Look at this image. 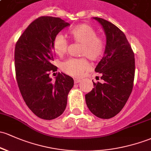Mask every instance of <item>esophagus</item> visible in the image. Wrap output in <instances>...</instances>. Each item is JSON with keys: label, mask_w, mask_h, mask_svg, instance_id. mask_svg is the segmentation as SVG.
<instances>
[{"label": "esophagus", "mask_w": 151, "mask_h": 151, "mask_svg": "<svg viewBox=\"0 0 151 151\" xmlns=\"http://www.w3.org/2000/svg\"><path fill=\"white\" fill-rule=\"evenodd\" d=\"M74 82H75V83H80L81 82V80L80 79H75V80H74Z\"/></svg>", "instance_id": "1"}]
</instances>
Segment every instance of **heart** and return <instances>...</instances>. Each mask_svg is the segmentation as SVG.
I'll use <instances>...</instances> for the list:
<instances>
[{
  "mask_svg": "<svg viewBox=\"0 0 151 151\" xmlns=\"http://www.w3.org/2000/svg\"><path fill=\"white\" fill-rule=\"evenodd\" d=\"M69 35L73 41L82 43L80 55H86L91 60H96L102 56L105 49L104 41L101 37L97 36V32L91 26L79 24L69 31ZM52 45L58 55H64L67 52L68 42L61 34L55 37ZM89 68L88 61L84 58H69L62 64L63 70L74 77L82 76Z\"/></svg>",
  "mask_w": 151,
  "mask_h": 151,
  "instance_id": "heart-1",
  "label": "heart"
}]
</instances>
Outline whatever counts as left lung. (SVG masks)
<instances>
[{"instance_id": "1", "label": "left lung", "mask_w": 151, "mask_h": 151, "mask_svg": "<svg viewBox=\"0 0 151 151\" xmlns=\"http://www.w3.org/2000/svg\"><path fill=\"white\" fill-rule=\"evenodd\" d=\"M106 36L104 56L95 71L101 73L103 83H93L94 88L86 94L91 112L101 119H110L122 109L133 87L134 58L126 36L111 22L93 17Z\"/></svg>"}]
</instances>
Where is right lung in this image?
Listing matches in <instances>:
<instances>
[{
	"label": "right lung",
	"mask_w": 151,
	"mask_h": 151,
	"mask_svg": "<svg viewBox=\"0 0 151 151\" xmlns=\"http://www.w3.org/2000/svg\"><path fill=\"white\" fill-rule=\"evenodd\" d=\"M69 23L60 18L42 17L32 22L15 47L16 76L26 104L38 117L55 119L64 112L68 95L74 85L70 76L61 73L55 81L50 77L57 71L52 64L55 37Z\"/></svg>",
	"instance_id": "obj_1"
}]
</instances>
